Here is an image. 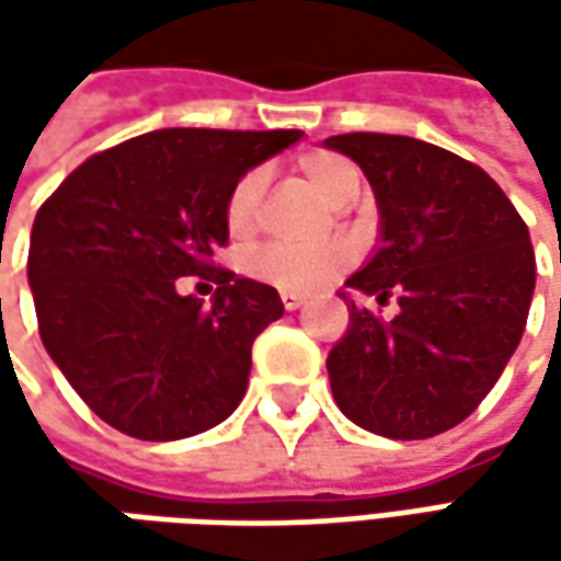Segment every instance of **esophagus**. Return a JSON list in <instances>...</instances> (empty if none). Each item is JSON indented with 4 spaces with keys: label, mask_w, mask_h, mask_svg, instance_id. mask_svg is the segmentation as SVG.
<instances>
[{
    "label": "esophagus",
    "mask_w": 561,
    "mask_h": 561,
    "mask_svg": "<svg viewBox=\"0 0 561 561\" xmlns=\"http://www.w3.org/2000/svg\"><path fill=\"white\" fill-rule=\"evenodd\" d=\"M280 302H284V309H287V312H296V309H302V306H306V296H302V293L284 290L280 293Z\"/></svg>",
    "instance_id": "esophagus-1"
}]
</instances>
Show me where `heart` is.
<instances>
[{
  "instance_id": "heart-1",
  "label": "heart",
  "mask_w": 561,
  "mask_h": 561,
  "mask_svg": "<svg viewBox=\"0 0 561 561\" xmlns=\"http://www.w3.org/2000/svg\"><path fill=\"white\" fill-rule=\"evenodd\" d=\"M299 171L306 174V181L328 196L331 203H346L358 193L362 174L353 159L340 156L334 149H312L299 156ZM265 186H268V171L265 168H249L237 178V184L230 186L225 199V227L230 237L247 240L249 233L259 227V211L265 199ZM247 271L252 277L265 280L271 287L280 290L312 293L328 287L340 271L350 265V249L346 247H324V249H293L280 243L252 249L247 255Z\"/></svg>"
}]
</instances>
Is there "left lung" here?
Wrapping results in <instances>:
<instances>
[{"instance_id": "8db88e82", "label": "left lung", "mask_w": 561, "mask_h": 561, "mask_svg": "<svg viewBox=\"0 0 561 561\" xmlns=\"http://www.w3.org/2000/svg\"><path fill=\"white\" fill-rule=\"evenodd\" d=\"M375 186L380 249L346 287L393 318L350 302V331L328 356L340 412L358 427L427 440L465 421L493 390L528 324V225L484 168L434 142L340 134Z\"/></svg>"}]
</instances>
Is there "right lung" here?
<instances>
[{
  "label": "right lung",
  "instance_id": "obj_1",
  "mask_svg": "<svg viewBox=\"0 0 561 561\" xmlns=\"http://www.w3.org/2000/svg\"><path fill=\"white\" fill-rule=\"evenodd\" d=\"M302 130L168 127L102 149L39 205L31 230L46 353L99 419L137 440H181L247 393L255 336L284 314L274 287L215 265L225 199ZM181 276L216 287L211 307Z\"/></svg>",
  "mask_w": 561,
  "mask_h": 561
}]
</instances>
